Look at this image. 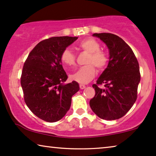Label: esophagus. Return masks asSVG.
I'll use <instances>...</instances> for the list:
<instances>
[{"label":"esophagus","instance_id":"obj_1","mask_svg":"<svg viewBox=\"0 0 156 156\" xmlns=\"http://www.w3.org/2000/svg\"><path fill=\"white\" fill-rule=\"evenodd\" d=\"M79 87H80V88L81 90H83V89H84V88L85 87V85H82V84H80V85H79Z\"/></svg>","mask_w":156,"mask_h":156}]
</instances>
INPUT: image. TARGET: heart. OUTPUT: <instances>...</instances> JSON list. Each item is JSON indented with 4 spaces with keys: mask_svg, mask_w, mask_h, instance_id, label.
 <instances>
[{
    "mask_svg": "<svg viewBox=\"0 0 156 156\" xmlns=\"http://www.w3.org/2000/svg\"><path fill=\"white\" fill-rule=\"evenodd\" d=\"M79 50L89 54L86 60V66L79 68L71 76L72 80L81 84L90 82L96 74V69L103 71L108 64L109 57L105 50H101V45L98 41L92 38H87L81 41L78 44ZM61 60L67 67L73 66L76 64V56L71 50L66 48L62 51Z\"/></svg>",
    "mask_w": 156,
    "mask_h": 156,
    "instance_id": "obj_1",
    "label": "heart"
}]
</instances>
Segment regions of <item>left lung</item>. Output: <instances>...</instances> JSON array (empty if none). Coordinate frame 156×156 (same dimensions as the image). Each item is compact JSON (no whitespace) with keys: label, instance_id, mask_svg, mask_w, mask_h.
<instances>
[{"label":"left lung","instance_id":"1","mask_svg":"<svg viewBox=\"0 0 156 156\" xmlns=\"http://www.w3.org/2000/svg\"><path fill=\"white\" fill-rule=\"evenodd\" d=\"M109 49L107 68L93 84L95 95L90 106L104 120H116L124 116L137 98L140 81L139 65L131 48L119 36L110 33L94 34ZM104 84V88L99 87Z\"/></svg>","mask_w":156,"mask_h":156}]
</instances>
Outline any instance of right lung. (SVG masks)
<instances>
[{
	"label": "right lung",
	"instance_id": "1",
	"mask_svg": "<svg viewBox=\"0 0 156 156\" xmlns=\"http://www.w3.org/2000/svg\"><path fill=\"white\" fill-rule=\"evenodd\" d=\"M77 39L59 36L42 41L24 62L21 76L24 101L34 115L46 122L62 119L70 108L72 96L80 89L76 81L64 84L68 76L61 62L62 51Z\"/></svg>",
	"mask_w": 156,
	"mask_h": 156
}]
</instances>
